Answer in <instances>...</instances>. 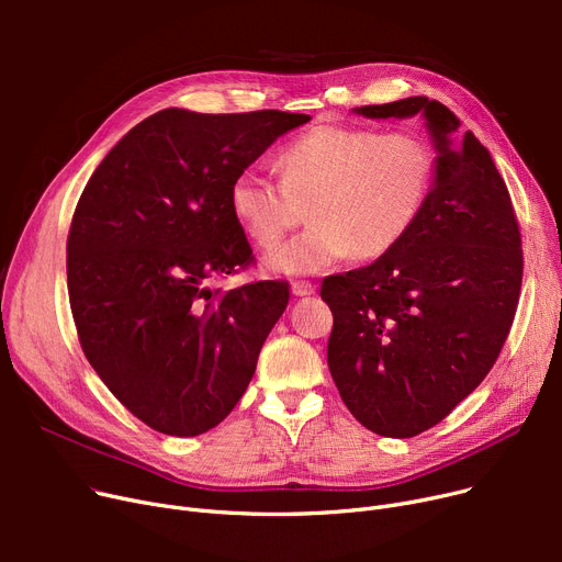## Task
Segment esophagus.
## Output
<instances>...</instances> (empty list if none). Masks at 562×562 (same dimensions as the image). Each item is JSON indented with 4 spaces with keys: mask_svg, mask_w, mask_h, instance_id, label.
Masks as SVG:
<instances>
[{
    "mask_svg": "<svg viewBox=\"0 0 562 562\" xmlns=\"http://www.w3.org/2000/svg\"><path fill=\"white\" fill-rule=\"evenodd\" d=\"M291 293L293 296H312L314 293V284L312 282H307V280H296V282H291Z\"/></svg>",
    "mask_w": 562,
    "mask_h": 562,
    "instance_id": "34e87169",
    "label": "esophagus"
}]
</instances>
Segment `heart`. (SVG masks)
<instances>
[{
	"instance_id": "obj_1",
	"label": "heart",
	"mask_w": 562,
	"mask_h": 562,
	"mask_svg": "<svg viewBox=\"0 0 562 562\" xmlns=\"http://www.w3.org/2000/svg\"><path fill=\"white\" fill-rule=\"evenodd\" d=\"M278 166L282 180L255 168L236 172L229 212L255 246L271 250L307 206L310 227L266 257L269 271L303 276L396 250L426 212L437 150L415 132L328 123L291 140Z\"/></svg>"
}]
</instances>
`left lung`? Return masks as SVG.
<instances>
[{
	"label": "left lung",
	"mask_w": 562,
	"mask_h": 562,
	"mask_svg": "<svg viewBox=\"0 0 562 562\" xmlns=\"http://www.w3.org/2000/svg\"><path fill=\"white\" fill-rule=\"evenodd\" d=\"M356 113H422L437 150L435 187L407 239L321 284L341 401L364 428L403 439L439 424L494 367L519 303L521 234L487 147L458 132L451 109L417 95Z\"/></svg>",
	"instance_id": "8db88e82"
}]
</instances>
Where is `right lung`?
I'll use <instances>...</instances> for the list:
<instances>
[{
    "instance_id": "right-lung-1",
    "label": "right lung",
    "mask_w": 562,
    "mask_h": 562,
    "mask_svg": "<svg viewBox=\"0 0 562 562\" xmlns=\"http://www.w3.org/2000/svg\"><path fill=\"white\" fill-rule=\"evenodd\" d=\"M305 113L164 109L88 180L68 234L79 344L109 392L164 435L218 426L244 396L289 284L210 289L248 266L229 184Z\"/></svg>"
}]
</instances>
